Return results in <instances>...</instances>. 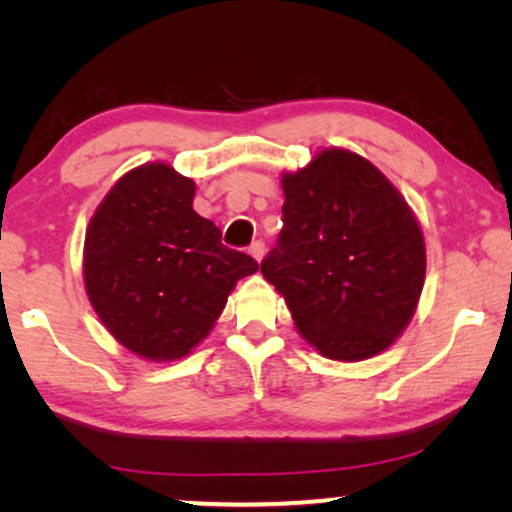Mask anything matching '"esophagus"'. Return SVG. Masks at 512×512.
I'll use <instances>...</instances> for the list:
<instances>
[{
    "mask_svg": "<svg viewBox=\"0 0 512 512\" xmlns=\"http://www.w3.org/2000/svg\"><path fill=\"white\" fill-rule=\"evenodd\" d=\"M249 254L254 256L258 263H261V261H263V256H265V244H263L261 240H256V242L251 244V247H249Z\"/></svg>",
    "mask_w": 512,
    "mask_h": 512,
    "instance_id": "1",
    "label": "esophagus"
}]
</instances>
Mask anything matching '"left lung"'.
<instances>
[{
  "instance_id": "8db88e82",
  "label": "left lung",
  "mask_w": 512,
  "mask_h": 512,
  "mask_svg": "<svg viewBox=\"0 0 512 512\" xmlns=\"http://www.w3.org/2000/svg\"><path fill=\"white\" fill-rule=\"evenodd\" d=\"M282 188L284 228L263 277L321 356L382 354L422 296L426 247L415 212L370 160L335 146L284 172Z\"/></svg>"
}]
</instances>
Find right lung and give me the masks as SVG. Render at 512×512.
Returning a JSON list of instances; mask_svg holds the SVG:
<instances>
[{
	"label": "right lung",
	"instance_id": "1",
	"mask_svg": "<svg viewBox=\"0 0 512 512\" xmlns=\"http://www.w3.org/2000/svg\"><path fill=\"white\" fill-rule=\"evenodd\" d=\"M195 184L167 163L125 172L86 230L83 284L104 328L146 361L191 354L258 263L221 244L193 209Z\"/></svg>",
	"mask_w": 512,
	"mask_h": 512
}]
</instances>
